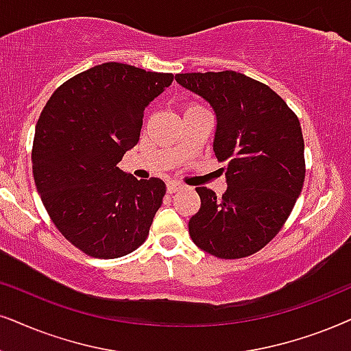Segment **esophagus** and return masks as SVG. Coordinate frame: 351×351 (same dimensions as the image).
Listing matches in <instances>:
<instances>
[{
	"instance_id": "1",
	"label": "esophagus",
	"mask_w": 351,
	"mask_h": 351,
	"mask_svg": "<svg viewBox=\"0 0 351 351\" xmlns=\"http://www.w3.org/2000/svg\"><path fill=\"white\" fill-rule=\"evenodd\" d=\"M181 189H184V184L176 183V181H171V183L167 184L168 194H175V193H178V191H181Z\"/></svg>"
}]
</instances>
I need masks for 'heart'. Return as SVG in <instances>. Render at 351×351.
I'll return each mask as SVG.
<instances>
[{
	"instance_id": "1",
	"label": "heart",
	"mask_w": 351,
	"mask_h": 351,
	"mask_svg": "<svg viewBox=\"0 0 351 351\" xmlns=\"http://www.w3.org/2000/svg\"><path fill=\"white\" fill-rule=\"evenodd\" d=\"M197 112H206V108H204L201 104H197V101L189 100V101H186V104L183 105V113L184 114L197 113Z\"/></svg>"
}]
</instances>
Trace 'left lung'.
<instances>
[{
  "label": "left lung",
  "mask_w": 351,
  "mask_h": 351,
  "mask_svg": "<svg viewBox=\"0 0 351 351\" xmlns=\"http://www.w3.org/2000/svg\"><path fill=\"white\" fill-rule=\"evenodd\" d=\"M176 82L206 99L217 114L214 150L227 176L221 197L196 188L193 241L220 259L261 251L280 232L304 184V141L300 119L265 84L237 73H184Z\"/></svg>",
  "instance_id": "1"
}]
</instances>
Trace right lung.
Listing matches in <instances>:
<instances>
[{
	"label": "right lung",
	"instance_id": "right-lung-1",
	"mask_svg": "<svg viewBox=\"0 0 351 351\" xmlns=\"http://www.w3.org/2000/svg\"><path fill=\"white\" fill-rule=\"evenodd\" d=\"M171 81V73L104 63L61 84L40 113L35 186L55 227L87 256H126L149 237L167 186L117 165L139 143L145 106Z\"/></svg>",
	"mask_w": 351,
	"mask_h": 351
}]
</instances>
